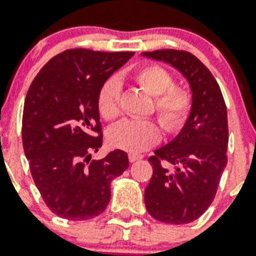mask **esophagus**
Here are the masks:
<instances>
[{
	"label": "esophagus",
	"instance_id": "34e87169",
	"mask_svg": "<svg viewBox=\"0 0 256 256\" xmlns=\"http://www.w3.org/2000/svg\"><path fill=\"white\" fill-rule=\"evenodd\" d=\"M144 158V156L142 154H136V153H128V161L130 162H136L138 160Z\"/></svg>",
	"mask_w": 256,
	"mask_h": 256
}]
</instances>
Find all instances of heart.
<instances>
[{
    "instance_id": "b5f03b06",
    "label": "heart",
    "mask_w": 256,
    "mask_h": 256,
    "mask_svg": "<svg viewBox=\"0 0 256 256\" xmlns=\"http://www.w3.org/2000/svg\"><path fill=\"white\" fill-rule=\"evenodd\" d=\"M132 80L153 96L150 112H154L168 134L180 132L188 122L193 107L192 94L174 84V78L165 68L148 64L132 72ZM98 112L103 120L112 122L120 115V84L108 79L99 88ZM161 140V128L153 120H124L108 132V142L126 152H142Z\"/></svg>"
}]
</instances>
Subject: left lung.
Wrapping results in <instances>:
<instances>
[{
    "instance_id": "8db88e82",
    "label": "left lung",
    "mask_w": 256,
    "mask_h": 256,
    "mask_svg": "<svg viewBox=\"0 0 256 256\" xmlns=\"http://www.w3.org/2000/svg\"><path fill=\"white\" fill-rule=\"evenodd\" d=\"M144 54L177 68L193 92L184 128L149 157L153 176L145 189L146 210L162 223H190L212 204L227 165V106L214 75L190 52L158 50Z\"/></svg>"
}]
</instances>
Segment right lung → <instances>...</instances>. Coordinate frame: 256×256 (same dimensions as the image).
<instances>
[{"label":"right lung","mask_w":256,"mask_h":256,"mask_svg":"<svg viewBox=\"0 0 256 256\" xmlns=\"http://www.w3.org/2000/svg\"><path fill=\"white\" fill-rule=\"evenodd\" d=\"M132 52L72 48L56 54L33 79L22 112V146L33 181L54 214L88 220L106 210L110 184L128 168L116 149L98 161L102 148L96 98Z\"/></svg>","instance_id":"right-lung-1"}]
</instances>
